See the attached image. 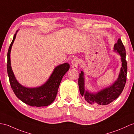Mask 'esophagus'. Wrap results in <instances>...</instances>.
Wrapping results in <instances>:
<instances>
[{
  "instance_id": "1",
  "label": "esophagus",
  "mask_w": 134,
  "mask_h": 134,
  "mask_svg": "<svg viewBox=\"0 0 134 134\" xmlns=\"http://www.w3.org/2000/svg\"><path fill=\"white\" fill-rule=\"evenodd\" d=\"M79 63V60L78 58H75L73 59V60L72 61V67L74 69H76V68H77L78 67V65Z\"/></svg>"
}]
</instances>
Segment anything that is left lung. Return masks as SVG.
Masks as SVG:
<instances>
[{
    "label": "left lung",
    "mask_w": 134,
    "mask_h": 134,
    "mask_svg": "<svg viewBox=\"0 0 134 134\" xmlns=\"http://www.w3.org/2000/svg\"><path fill=\"white\" fill-rule=\"evenodd\" d=\"M114 51L121 57L122 67L117 79L107 87L96 92H91L85 90L84 72L81 71L79 74L78 85L80 93L88 103L92 105H107L115 100L122 92L127 79V64L126 60V49L120 39L114 44Z\"/></svg>",
    "instance_id": "left-lung-1"
}]
</instances>
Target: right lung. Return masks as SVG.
<instances>
[{
  "label": "right lung",
  "instance_id": "add662e5",
  "mask_svg": "<svg viewBox=\"0 0 134 134\" xmlns=\"http://www.w3.org/2000/svg\"><path fill=\"white\" fill-rule=\"evenodd\" d=\"M18 31L15 34L7 53V68L11 87L17 98L24 103L32 107L47 106L55 100L62 79L69 70L70 64L65 63L56 67L47 82L38 87H26L20 85L12 70L10 59L11 48Z\"/></svg>",
  "mask_w": 134,
  "mask_h": 134
}]
</instances>
